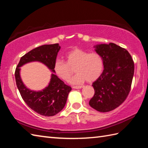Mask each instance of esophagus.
<instances>
[{"label": "esophagus", "instance_id": "obj_1", "mask_svg": "<svg viewBox=\"0 0 148 148\" xmlns=\"http://www.w3.org/2000/svg\"><path fill=\"white\" fill-rule=\"evenodd\" d=\"M72 88L74 89H80L82 88V86H72Z\"/></svg>", "mask_w": 148, "mask_h": 148}]
</instances>
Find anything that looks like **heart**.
Wrapping results in <instances>:
<instances>
[{"label": "heart", "instance_id": "heart-1", "mask_svg": "<svg viewBox=\"0 0 148 148\" xmlns=\"http://www.w3.org/2000/svg\"><path fill=\"white\" fill-rule=\"evenodd\" d=\"M65 62L56 59L54 63V71L57 76L64 81H68L73 74V69L76 72L70 80L72 84L93 82L101 76L103 71V60L99 53H90L83 49L76 48L65 54Z\"/></svg>", "mask_w": 148, "mask_h": 148}]
</instances>
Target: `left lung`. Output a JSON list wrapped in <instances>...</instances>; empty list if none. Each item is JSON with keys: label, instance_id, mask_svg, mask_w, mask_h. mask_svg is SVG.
Returning <instances> with one entry per match:
<instances>
[{"label": "left lung", "instance_id": "8db88e82", "mask_svg": "<svg viewBox=\"0 0 148 148\" xmlns=\"http://www.w3.org/2000/svg\"><path fill=\"white\" fill-rule=\"evenodd\" d=\"M103 60V72L93 83L95 94L90 106L99 112L115 109L126 100L131 89L134 62L126 49L114 43L95 46Z\"/></svg>", "mask_w": 148, "mask_h": 148}]
</instances>
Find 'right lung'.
<instances>
[{
    "label": "right lung",
    "instance_id": "right-lung-1",
    "mask_svg": "<svg viewBox=\"0 0 148 148\" xmlns=\"http://www.w3.org/2000/svg\"><path fill=\"white\" fill-rule=\"evenodd\" d=\"M60 49L58 44L45 45L31 50L21 56L15 70L16 86L22 99L33 111L45 116H55L64 108L72 88L54 74H51L49 85L39 92L30 90L24 85L20 75V67L27 63L38 61L55 72L54 63Z\"/></svg>",
    "mask_w": 148,
    "mask_h": 148
}]
</instances>
